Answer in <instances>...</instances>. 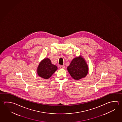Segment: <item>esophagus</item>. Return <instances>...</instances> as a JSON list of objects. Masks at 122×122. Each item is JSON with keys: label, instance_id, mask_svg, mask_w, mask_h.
<instances>
[{"label": "esophagus", "instance_id": "1", "mask_svg": "<svg viewBox=\"0 0 122 122\" xmlns=\"http://www.w3.org/2000/svg\"><path fill=\"white\" fill-rule=\"evenodd\" d=\"M60 68L61 69H64L65 68V66H60Z\"/></svg>", "mask_w": 122, "mask_h": 122}]
</instances>
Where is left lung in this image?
<instances>
[{
    "label": "left lung",
    "mask_w": 122,
    "mask_h": 122,
    "mask_svg": "<svg viewBox=\"0 0 122 122\" xmlns=\"http://www.w3.org/2000/svg\"><path fill=\"white\" fill-rule=\"evenodd\" d=\"M88 70L86 60L81 55L74 58L67 67L69 74L76 80L85 77L88 73Z\"/></svg>",
    "instance_id": "1"
}]
</instances>
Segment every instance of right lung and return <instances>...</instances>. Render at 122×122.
<instances>
[{"instance_id": "obj_1", "label": "right lung", "mask_w": 122, "mask_h": 122, "mask_svg": "<svg viewBox=\"0 0 122 122\" xmlns=\"http://www.w3.org/2000/svg\"><path fill=\"white\" fill-rule=\"evenodd\" d=\"M57 67L53 64L48 58H44L39 63L37 72L38 76L44 79H48L57 69Z\"/></svg>"}]
</instances>
